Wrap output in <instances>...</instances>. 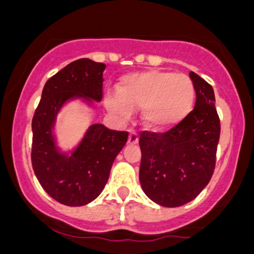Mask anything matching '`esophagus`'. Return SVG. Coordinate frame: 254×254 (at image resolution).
Segmentation results:
<instances>
[{
    "label": "esophagus",
    "mask_w": 254,
    "mask_h": 254,
    "mask_svg": "<svg viewBox=\"0 0 254 254\" xmlns=\"http://www.w3.org/2000/svg\"><path fill=\"white\" fill-rule=\"evenodd\" d=\"M137 142H138L137 132L129 131V136H128V143H129V145H136Z\"/></svg>",
    "instance_id": "1"
}]
</instances>
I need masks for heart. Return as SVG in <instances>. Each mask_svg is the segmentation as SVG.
Here are the masks:
<instances>
[{"label":"heart","mask_w":254,"mask_h":254,"mask_svg":"<svg viewBox=\"0 0 254 254\" xmlns=\"http://www.w3.org/2000/svg\"><path fill=\"white\" fill-rule=\"evenodd\" d=\"M194 96V85L187 75L151 69L123 76L118 93H107L104 102L108 111L121 120H128L132 109L141 108L143 125L167 129L188 116Z\"/></svg>","instance_id":"heart-1"}]
</instances>
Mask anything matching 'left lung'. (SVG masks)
I'll list each match as a JSON object with an SVG mask.
<instances>
[{
	"mask_svg": "<svg viewBox=\"0 0 254 254\" xmlns=\"http://www.w3.org/2000/svg\"><path fill=\"white\" fill-rule=\"evenodd\" d=\"M196 104L185 120L165 133L140 136V183L151 201L164 207H179L208 185L215 169L220 120L214 89L190 72Z\"/></svg>",
	"mask_w": 254,
	"mask_h": 254,
	"instance_id": "left-lung-1",
	"label": "left lung"
}]
</instances>
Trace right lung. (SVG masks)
Returning a JSON list of instances; mask_svg holds the SVG:
<instances>
[{"instance_id": "obj_1", "label": "right lung", "mask_w": 254, "mask_h": 254, "mask_svg": "<svg viewBox=\"0 0 254 254\" xmlns=\"http://www.w3.org/2000/svg\"><path fill=\"white\" fill-rule=\"evenodd\" d=\"M104 64L73 61L46 82L31 122V163L40 186L57 202L84 206L102 193L114 159L127 142V132L91 125L72 150L57 145L56 122L62 108L78 100L93 108L102 102Z\"/></svg>"}]
</instances>
